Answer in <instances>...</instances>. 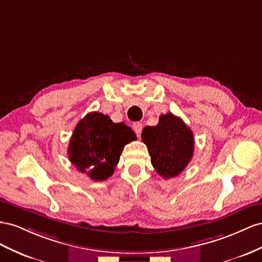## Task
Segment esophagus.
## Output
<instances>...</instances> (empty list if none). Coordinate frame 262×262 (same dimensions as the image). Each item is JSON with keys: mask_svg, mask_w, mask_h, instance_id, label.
<instances>
[{"mask_svg": "<svg viewBox=\"0 0 262 262\" xmlns=\"http://www.w3.org/2000/svg\"><path fill=\"white\" fill-rule=\"evenodd\" d=\"M133 128H134V130H135V133L137 134V136H140L141 130H143V124L139 123V122L134 123L133 124Z\"/></svg>", "mask_w": 262, "mask_h": 262, "instance_id": "1", "label": "esophagus"}]
</instances>
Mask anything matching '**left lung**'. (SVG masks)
<instances>
[{
    "mask_svg": "<svg viewBox=\"0 0 262 262\" xmlns=\"http://www.w3.org/2000/svg\"><path fill=\"white\" fill-rule=\"evenodd\" d=\"M151 164L164 179L180 174L192 159L193 133L180 117L168 113L159 117L156 126H146L141 134Z\"/></svg>",
    "mask_w": 262,
    "mask_h": 262,
    "instance_id": "1",
    "label": "left lung"
}]
</instances>
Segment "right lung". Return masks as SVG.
Segmentation results:
<instances>
[{
	"mask_svg": "<svg viewBox=\"0 0 262 262\" xmlns=\"http://www.w3.org/2000/svg\"><path fill=\"white\" fill-rule=\"evenodd\" d=\"M137 139L124 123H114L99 112L86 114L76 126L70 139V161L94 181H104L114 173L126 144Z\"/></svg>",
	"mask_w": 262,
	"mask_h": 262,
	"instance_id": "1",
	"label": "right lung"
}]
</instances>
